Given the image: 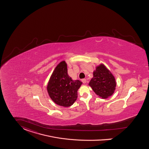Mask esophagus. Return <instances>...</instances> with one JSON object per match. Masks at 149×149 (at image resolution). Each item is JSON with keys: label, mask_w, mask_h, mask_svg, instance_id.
<instances>
[{"label": "esophagus", "mask_w": 149, "mask_h": 149, "mask_svg": "<svg viewBox=\"0 0 149 149\" xmlns=\"http://www.w3.org/2000/svg\"><path fill=\"white\" fill-rule=\"evenodd\" d=\"M82 82H83L84 84H86V79H82Z\"/></svg>", "instance_id": "1"}]
</instances>
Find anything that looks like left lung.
Wrapping results in <instances>:
<instances>
[{"instance_id": "left-lung-1", "label": "left lung", "mask_w": 149, "mask_h": 149, "mask_svg": "<svg viewBox=\"0 0 149 149\" xmlns=\"http://www.w3.org/2000/svg\"><path fill=\"white\" fill-rule=\"evenodd\" d=\"M89 85L99 97L106 99L114 93L116 82L111 71L103 64H100L94 70Z\"/></svg>"}]
</instances>
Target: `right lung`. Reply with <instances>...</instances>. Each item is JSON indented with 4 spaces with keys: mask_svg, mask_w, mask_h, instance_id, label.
Listing matches in <instances>:
<instances>
[{
    "mask_svg": "<svg viewBox=\"0 0 149 149\" xmlns=\"http://www.w3.org/2000/svg\"><path fill=\"white\" fill-rule=\"evenodd\" d=\"M82 82L73 80L68 74L67 64L61 61L53 71L49 81L47 90L50 98L56 104L68 107L77 98V91Z\"/></svg>",
    "mask_w": 149,
    "mask_h": 149,
    "instance_id": "obj_1",
    "label": "right lung"
}]
</instances>
